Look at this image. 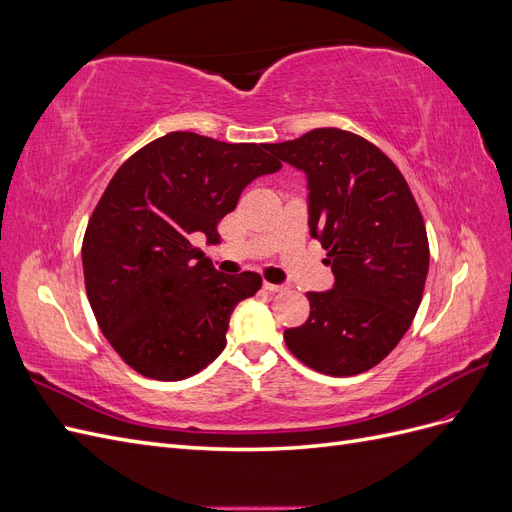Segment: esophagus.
I'll return each instance as SVG.
<instances>
[{
    "label": "esophagus",
    "instance_id": "34e87169",
    "mask_svg": "<svg viewBox=\"0 0 512 512\" xmlns=\"http://www.w3.org/2000/svg\"><path fill=\"white\" fill-rule=\"evenodd\" d=\"M288 286H284V284H271V282H265V290H269V292H284Z\"/></svg>",
    "mask_w": 512,
    "mask_h": 512
}]
</instances>
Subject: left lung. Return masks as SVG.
<instances>
[{
  "label": "left lung",
  "mask_w": 512,
  "mask_h": 512,
  "mask_svg": "<svg viewBox=\"0 0 512 512\" xmlns=\"http://www.w3.org/2000/svg\"><path fill=\"white\" fill-rule=\"evenodd\" d=\"M267 149L305 173L309 235L335 275L331 290L307 292L309 318L284 331L286 346L320 374H363L389 356L421 305L423 215L399 168L352 132L318 128Z\"/></svg>",
  "instance_id": "1"
}]
</instances>
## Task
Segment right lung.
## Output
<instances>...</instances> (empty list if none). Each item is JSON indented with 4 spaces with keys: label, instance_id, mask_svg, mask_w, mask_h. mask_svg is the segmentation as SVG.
I'll return each mask as SVG.
<instances>
[{
    "label": "right lung",
    "instance_id": "right-lung-1",
    "mask_svg": "<svg viewBox=\"0 0 512 512\" xmlns=\"http://www.w3.org/2000/svg\"><path fill=\"white\" fill-rule=\"evenodd\" d=\"M267 147L170 132L106 185L83 239L87 299L108 344L141 376L173 382L205 369L226 346L232 309L262 286L252 271H215L194 241H220L241 192L282 168Z\"/></svg>",
    "mask_w": 512,
    "mask_h": 512
}]
</instances>
